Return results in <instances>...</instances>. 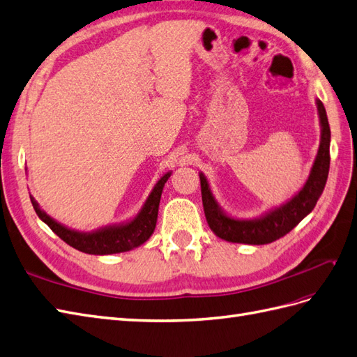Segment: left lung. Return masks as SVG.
I'll use <instances>...</instances> for the list:
<instances>
[{"label": "left lung", "mask_w": 357, "mask_h": 357, "mask_svg": "<svg viewBox=\"0 0 357 357\" xmlns=\"http://www.w3.org/2000/svg\"><path fill=\"white\" fill-rule=\"evenodd\" d=\"M321 135L317 157L310 167L305 185L300 188L285 204L271 208L255 218H238L227 214L217 202L209 187V182L202 172H199L202 204L206 222L211 231L225 241L241 244H268L282 238L303 220L317 205L321 196L331 166V126H328L326 108L319 99H315Z\"/></svg>", "instance_id": "8db88e82"}]
</instances>
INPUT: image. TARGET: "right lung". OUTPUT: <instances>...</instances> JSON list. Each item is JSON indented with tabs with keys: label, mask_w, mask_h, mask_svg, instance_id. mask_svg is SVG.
<instances>
[{
	"label": "right lung",
	"mask_w": 357,
	"mask_h": 357,
	"mask_svg": "<svg viewBox=\"0 0 357 357\" xmlns=\"http://www.w3.org/2000/svg\"><path fill=\"white\" fill-rule=\"evenodd\" d=\"M26 170V169H25ZM172 172L164 173V175L157 181L153 185L152 191L149 193L148 199L144 200L142 209L137 213L132 218L122 223L108 225L104 227H99L96 231L91 232H81L70 229V227L59 223L50 217L43 209L39 206L38 200L31 195V204L36 214L39 215L43 223H47L51 231L59 235L60 238L68 243L72 248L89 253V255H113V253H122L130 252L139 245L144 244L151 238V235L155 231L158 218V208H160V199L164 184L170 178Z\"/></svg>",
	"instance_id": "right-lung-1"
}]
</instances>
